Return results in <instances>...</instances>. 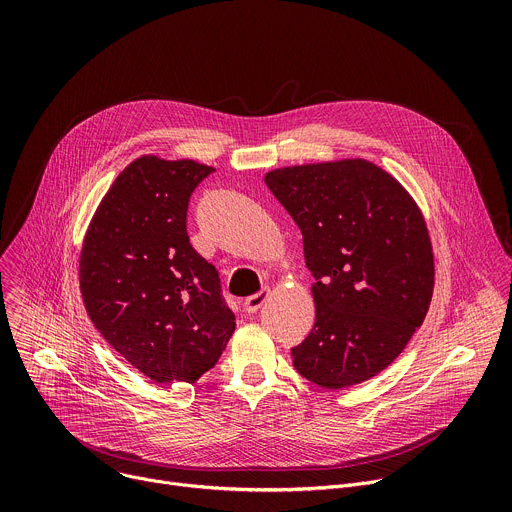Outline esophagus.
Listing matches in <instances>:
<instances>
[{
	"label": "esophagus",
	"instance_id": "obj_1",
	"mask_svg": "<svg viewBox=\"0 0 512 512\" xmlns=\"http://www.w3.org/2000/svg\"><path fill=\"white\" fill-rule=\"evenodd\" d=\"M269 294H271V289L269 287H263L259 294H255V296H249L247 300H245V310L249 312V314H255L265 302H267V298H269Z\"/></svg>",
	"mask_w": 512,
	"mask_h": 512
}]
</instances>
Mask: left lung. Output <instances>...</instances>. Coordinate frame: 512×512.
I'll list each match as a JSON object with an SVG mask.
<instances>
[{"mask_svg": "<svg viewBox=\"0 0 512 512\" xmlns=\"http://www.w3.org/2000/svg\"><path fill=\"white\" fill-rule=\"evenodd\" d=\"M265 184L300 227L314 277L316 320L291 348L296 371L330 391L377 377L423 324L433 296L421 208L362 158L277 168Z\"/></svg>", "mask_w": 512, "mask_h": 512, "instance_id": "obj_1", "label": "left lung"}]
</instances>
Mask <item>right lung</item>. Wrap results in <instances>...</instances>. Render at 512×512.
<instances>
[{"mask_svg": "<svg viewBox=\"0 0 512 512\" xmlns=\"http://www.w3.org/2000/svg\"><path fill=\"white\" fill-rule=\"evenodd\" d=\"M212 172L194 160H133L83 239L79 283L87 314L154 383H196L235 332L218 271L186 233L190 194Z\"/></svg>", "mask_w": 512, "mask_h": 512, "instance_id": "obj_1", "label": "right lung"}]
</instances>
